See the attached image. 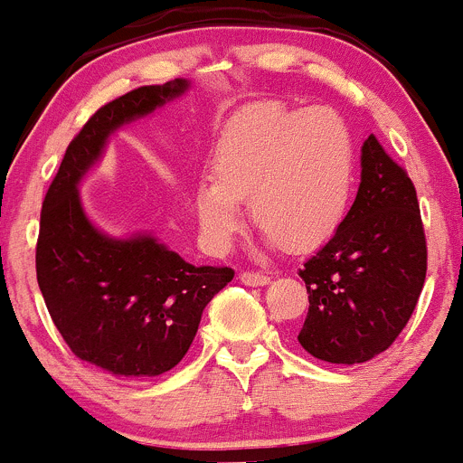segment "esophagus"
Wrapping results in <instances>:
<instances>
[{
	"label": "esophagus",
	"instance_id": "esophagus-1",
	"mask_svg": "<svg viewBox=\"0 0 463 463\" xmlns=\"http://www.w3.org/2000/svg\"><path fill=\"white\" fill-rule=\"evenodd\" d=\"M238 280H241L242 285H250V288H259V285L269 283V276L259 274V271H241V274H238Z\"/></svg>",
	"mask_w": 463,
	"mask_h": 463
}]
</instances>
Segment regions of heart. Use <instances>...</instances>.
<instances>
[{"label":"heart","mask_w":463,"mask_h":463,"mask_svg":"<svg viewBox=\"0 0 463 463\" xmlns=\"http://www.w3.org/2000/svg\"><path fill=\"white\" fill-rule=\"evenodd\" d=\"M352 184L354 145L341 116L323 107H254L222 136L213 174L200 175L194 189V209L216 251L241 232V203L285 250L301 251L335 233Z\"/></svg>","instance_id":"1"}]
</instances>
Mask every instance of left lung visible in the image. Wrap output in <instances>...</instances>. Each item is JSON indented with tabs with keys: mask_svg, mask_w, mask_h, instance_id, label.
Returning a JSON list of instances; mask_svg holds the SVG:
<instances>
[{
	"mask_svg": "<svg viewBox=\"0 0 463 463\" xmlns=\"http://www.w3.org/2000/svg\"><path fill=\"white\" fill-rule=\"evenodd\" d=\"M417 192L374 136L361 146V184L335 236L305 263L309 309L298 343L317 359L365 364L412 317L426 280Z\"/></svg>",
	"mask_w": 463,
	"mask_h": 463,
	"instance_id": "left-lung-1",
	"label": "left lung"
}]
</instances>
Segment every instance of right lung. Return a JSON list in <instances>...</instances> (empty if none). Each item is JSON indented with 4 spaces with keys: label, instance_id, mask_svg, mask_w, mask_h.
I'll list each match as a JSON object with an SVG mask.
<instances>
[{
    "label": "right lung",
    "instance_id": "1",
    "mask_svg": "<svg viewBox=\"0 0 463 463\" xmlns=\"http://www.w3.org/2000/svg\"><path fill=\"white\" fill-rule=\"evenodd\" d=\"M187 89L178 78L98 109L66 149L42 204L35 265L51 318L78 359L125 379L158 376L180 364L203 309L233 269L187 263L151 233L109 236L84 212L80 183L118 128Z\"/></svg>",
    "mask_w": 463,
    "mask_h": 463
}]
</instances>
